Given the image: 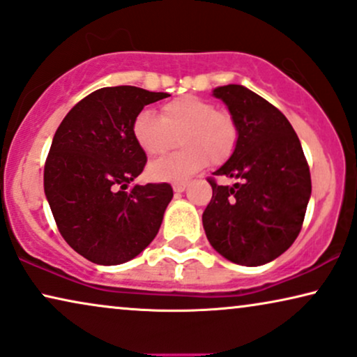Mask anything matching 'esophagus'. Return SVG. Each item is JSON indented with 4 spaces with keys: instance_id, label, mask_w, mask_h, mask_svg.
<instances>
[{
    "instance_id": "esophagus-1",
    "label": "esophagus",
    "mask_w": 357,
    "mask_h": 357,
    "mask_svg": "<svg viewBox=\"0 0 357 357\" xmlns=\"http://www.w3.org/2000/svg\"><path fill=\"white\" fill-rule=\"evenodd\" d=\"M186 186H188V183L186 181H179V183H174L173 184V191L174 192H183L184 189H186Z\"/></svg>"
}]
</instances>
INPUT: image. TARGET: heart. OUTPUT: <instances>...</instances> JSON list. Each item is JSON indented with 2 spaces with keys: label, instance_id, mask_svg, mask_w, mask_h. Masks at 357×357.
<instances>
[{
  "label": "heart",
  "instance_id": "heart-1",
  "mask_svg": "<svg viewBox=\"0 0 357 357\" xmlns=\"http://www.w3.org/2000/svg\"><path fill=\"white\" fill-rule=\"evenodd\" d=\"M132 135L149 156H160L179 140L183 149L149 166L155 181H181L211 161L223 165L235 153L240 129L234 114L215 109L207 99L186 94L161 106L160 116L142 111L132 122Z\"/></svg>",
  "mask_w": 357,
  "mask_h": 357
}]
</instances>
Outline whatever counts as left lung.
Here are the masks:
<instances>
[{
	"instance_id": "left-lung-1",
	"label": "left lung",
	"mask_w": 357,
	"mask_h": 357,
	"mask_svg": "<svg viewBox=\"0 0 357 357\" xmlns=\"http://www.w3.org/2000/svg\"><path fill=\"white\" fill-rule=\"evenodd\" d=\"M240 129L235 153L207 181L212 199L202 213L213 250L231 263L261 266L281 256L301 234L312 194L301 140L278 107L241 84L213 89ZM215 175L236 178L220 187Z\"/></svg>"
}]
</instances>
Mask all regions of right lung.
Listing matches in <instances>:
<instances>
[{
	"label": "right lung",
	"mask_w": 357,
	"mask_h": 357,
	"mask_svg": "<svg viewBox=\"0 0 357 357\" xmlns=\"http://www.w3.org/2000/svg\"><path fill=\"white\" fill-rule=\"evenodd\" d=\"M168 96L137 86L96 89L55 132L44 191L61 236L91 263L130 261L158 234L173 188L149 183L126 189L146 165L132 122L146 104Z\"/></svg>",
	"instance_id": "1"
}]
</instances>
